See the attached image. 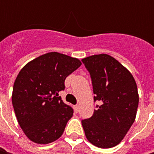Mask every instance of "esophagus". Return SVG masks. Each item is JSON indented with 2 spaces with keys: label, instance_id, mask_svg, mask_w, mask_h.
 Listing matches in <instances>:
<instances>
[{
  "label": "esophagus",
  "instance_id": "obj_1",
  "mask_svg": "<svg viewBox=\"0 0 154 154\" xmlns=\"http://www.w3.org/2000/svg\"><path fill=\"white\" fill-rule=\"evenodd\" d=\"M79 109H80L79 105H75V106H74V111H75V112H79Z\"/></svg>",
  "mask_w": 154,
  "mask_h": 154
}]
</instances>
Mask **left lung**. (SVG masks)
Masks as SVG:
<instances>
[{"label":"left lung","mask_w":154,"mask_h":154,"mask_svg":"<svg viewBox=\"0 0 154 154\" xmlns=\"http://www.w3.org/2000/svg\"><path fill=\"white\" fill-rule=\"evenodd\" d=\"M92 78L94 100L101 104L81 123L86 139L100 148L118 145L135 120L139 94L132 74L107 54L81 60Z\"/></svg>","instance_id":"left-lung-1"}]
</instances>
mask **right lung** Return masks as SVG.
I'll return each mask as SVG.
<instances>
[{
	"instance_id": "add662e5",
	"label": "right lung",
	"mask_w": 154,
	"mask_h": 154,
	"mask_svg": "<svg viewBox=\"0 0 154 154\" xmlns=\"http://www.w3.org/2000/svg\"><path fill=\"white\" fill-rule=\"evenodd\" d=\"M82 63L79 59L49 52L26 63L17 75L12 103L18 122L30 140L48 144L59 139L73 109L58 92L65 79Z\"/></svg>"
}]
</instances>
